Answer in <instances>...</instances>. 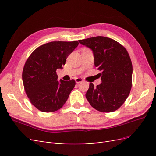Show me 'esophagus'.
<instances>
[{
    "label": "esophagus",
    "instance_id": "34e87169",
    "mask_svg": "<svg viewBox=\"0 0 156 156\" xmlns=\"http://www.w3.org/2000/svg\"><path fill=\"white\" fill-rule=\"evenodd\" d=\"M75 81H76V83H80V82H82V81H83V80H82V78H75Z\"/></svg>",
    "mask_w": 156,
    "mask_h": 156
}]
</instances>
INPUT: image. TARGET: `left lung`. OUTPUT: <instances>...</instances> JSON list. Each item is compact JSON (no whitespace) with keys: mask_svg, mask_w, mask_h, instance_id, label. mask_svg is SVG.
<instances>
[{"mask_svg":"<svg viewBox=\"0 0 156 156\" xmlns=\"http://www.w3.org/2000/svg\"><path fill=\"white\" fill-rule=\"evenodd\" d=\"M78 41L92 49L94 66L101 71V84L94 87L90 83L86 97L96 110L115 111L124 103L132 87L133 66L127 49L114 39L102 36Z\"/></svg>","mask_w":156,"mask_h":156,"instance_id":"8db88e82","label":"left lung"}]
</instances>
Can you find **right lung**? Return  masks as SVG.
Returning <instances> with one entry per match:
<instances>
[{"label":"right lung","mask_w":156,"mask_h":156,"mask_svg":"<svg viewBox=\"0 0 156 156\" xmlns=\"http://www.w3.org/2000/svg\"><path fill=\"white\" fill-rule=\"evenodd\" d=\"M78 45L77 41L49 42L36 48L27 59L23 69V85L31 103L38 110L56 111L68 100L76 82L58 81L56 70L62 68Z\"/></svg>","instance_id":"obj_1"}]
</instances>
